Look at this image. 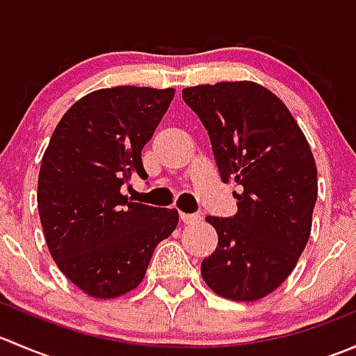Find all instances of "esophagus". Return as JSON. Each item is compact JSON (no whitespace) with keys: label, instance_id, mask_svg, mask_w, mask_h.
I'll return each mask as SVG.
<instances>
[{"label":"esophagus","instance_id":"34e87169","mask_svg":"<svg viewBox=\"0 0 356 356\" xmlns=\"http://www.w3.org/2000/svg\"><path fill=\"white\" fill-rule=\"evenodd\" d=\"M181 220L184 224H196V222L201 220L200 213H181Z\"/></svg>","mask_w":356,"mask_h":356}]
</instances>
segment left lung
<instances>
[{"mask_svg": "<svg viewBox=\"0 0 356 356\" xmlns=\"http://www.w3.org/2000/svg\"><path fill=\"white\" fill-rule=\"evenodd\" d=\"M182 99L208 131L222 181L241 189L238 213L207 217L218 245L201 275L227 300H260L307 246L318 191L312 149L288 106L260 84L196 86L182 89Z\"/></svg>", "mask_w": 356, "mask_h": 356, "instance_id": "obj_1", "label": "left lung"}]
</instances>
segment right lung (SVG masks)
Here are the masks:
<instances>
[{"label": "right lung", "mask_w": 356, "mask_h": 356, "mask_svg": "<svg viewBox=\"0 0 356 356\" xmlns=\"http://www.w3.org/2000/svg\"><path fill=\"white\" fill-rule=\"evenodd\" d=\"M174 89H98L67 110L41 161L38 208L49 253L89 296L117 298L138 288L158 243L177 227L172 208L122 195L132 174L148 179L141 152Z\"/></svg>", "instance_id": "1"}]
</instances>
